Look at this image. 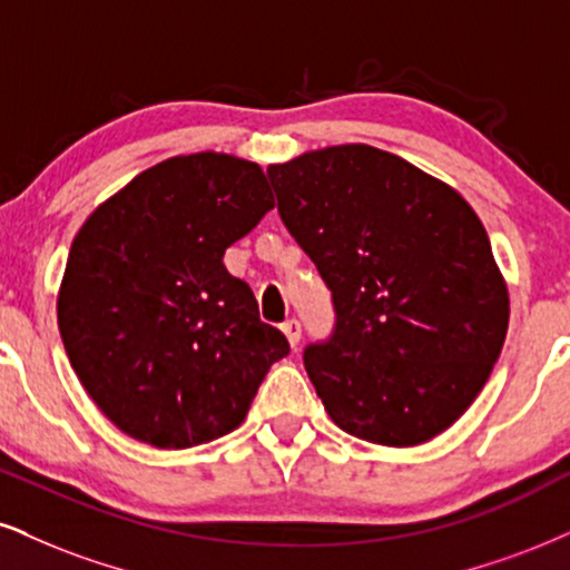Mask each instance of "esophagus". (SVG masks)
<instances>
[{
	"mask_svg": "<svg viewBox=\"0 0 570 570\" xmlns=\"http://www.w3.org/2000/svg\"><path fill=\"white\" fill-rule=\"evenodd\" d=\"M283 333H285L287 343H291V346L296 348L298 341H301V322H298V320H287V322H283Z\"/></svg>",
	"mask_w": 570,
	"mask_h": 570,
	"instance_id": "esophagus-1",
	"label": "esophagus"
}]
</instances>
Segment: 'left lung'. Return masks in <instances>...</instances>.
Instances as JSON below:
<instances>
[{
    "label": "left lung",
    "instance_id": "1",
    "mask_svg": "<svg viewBox=\"0 0 570 570\" xmlns=\"http://www.w3.org/2000/svg\"><path fill=\"white\" fill-rule=\"evenodd\" d=\"M287 232L333 291L304 351L335 425L417 446L465 414L500 360L510 296L470 203L410 160L333 145L266 168Z\"/></svg>",
    "mask_w": 570,
    "mask_h": 570
}]
</instances>
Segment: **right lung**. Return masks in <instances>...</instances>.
Here are the masks:
<instances>
[{"label": "right lung", "mask_w": 570, "mask_h": 570, "mask_svg": "<svg viewBox=\"0 0 570 570\" xmlns=\"http://www.w3.org/2000/svg\"><path fill=\"white\" fill-rule=\"evenodd\" d=\"M269 208L262 166L206 150L137 174L76 232L58 291L62 346L118 431L156 449L219 439L291 354L224 266Z\"/></svg>", "instance_id": "obj_1"}]
</instances>
